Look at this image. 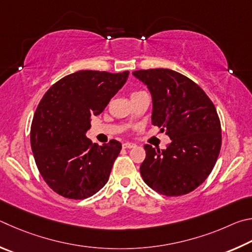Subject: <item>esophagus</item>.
<instances>
[{
  "label": "esophagus",
  "mask_w": 252,
  "mask_h": 252,
  "mask_svg": "<svg viewBox=\"0 0 252 252\" xmlns=\"http://www.w3.org/2000/svg\"><path fill=\"white\" fill-rule=\"evenodd\" d=\"M135 146V144H133V143H124L123 144V147L124 148H131V147H134Z\"/></svg>",
  "instance_id": "obj_1"
}]
</instances>
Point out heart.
<instances>
[{
    "mask_svg": "<svg viewBox=\"0 0 252 252\" xmlns=\"http://www.w3.org/2000/svg\"><path fill=\"white\" fill-rule=\"evenodd\" d=\"M140 92H143V91H137V92H134L133 94H131V95H135V94H137V93H140Z\"/></svg>",
    "mask_w": 252,
    "mask_h": 252,
    "instance_id": "obj_1",
    "label": "heart"
}]
</instances>
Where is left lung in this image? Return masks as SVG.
Masks as SVG:
<instances>
[{
    "mask_svg": "<svg viewBox=\"0 0 252 252\" xmlns=\"http://www.w3.org/2000/svg\"><path fill=\"white\" fill-rule=\"evenodd\" d=\"M133 75L152 93V124L171 139L164 151L145 145L142 177L161 195H186L205 182L218 159L221 125L217 110L199 85L173 69H139Z\"/></svg>",
    "mask_w": 252,
    "mask_h": 252,
    "instance_id": "8db88e82",
    "label": "left lung"
}]
</instances>
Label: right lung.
I'll list each match as a JSON object with an SVG mask.
<instances>
[{
    "mask_svg": "<svg viewBox=\"0 0 252 252\" xmlns=\"http://www.w3.org/2000/svg\"><path fill=\"white\" fill-rule=\"evenodd\" d=\"M129 72L78 70L50 87L35 110L31 147L39 174L56 193L85 199L107 183L122 144L97 146L86 137L91 117L99 115Z\"/></svg>",
    "mask_w": 252,
    "mask_h": 252,
    "instance_id": "add662e5",
    "label": "right lung"
}]
</instances>
